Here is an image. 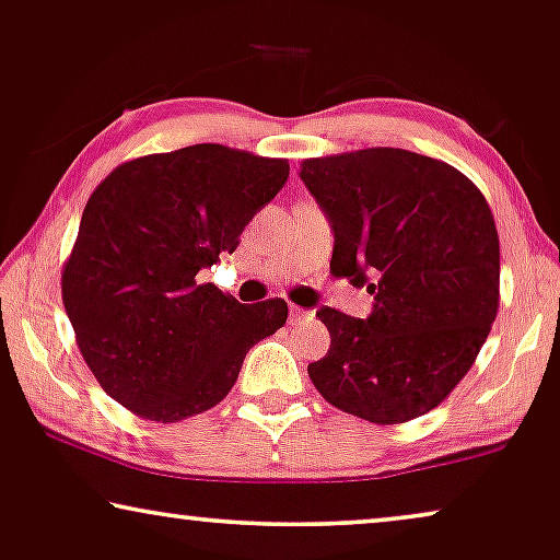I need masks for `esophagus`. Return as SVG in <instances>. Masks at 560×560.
I'll use <instances>...</instances> for the list:
<instances>
[{"mask_svg":"<svg viewBox=\"0 0 560 560\" xmlns=\"http://www.w3.org/2000/svg\"><path fill=\"white\" fill-rule=\"evenodd\" d=\"M312 319H314V312H306V308L291 306V312H289V322L294 324V327H302V324H308Z\"/></svg>","mask_w":560,"mask_h":560,"instance_id":"34e87169","label":"esophagus"}]
</instances>
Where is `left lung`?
Returning <instances> with one entry per match:
<instances>
[{"label":"left lung","mask_w":560,"mask_h":560,"mask_svg":"<svg viewBox=\"0 0 560 560\" xmlns=\"http://www.w3.org/2000/svg\"><path fill=\"white\" fill-rule=\"evenodd\" d=\"M299 178L329 219L331 273L374 294L354 319L322 306L331 345L308 364L329 405L397 424L455 389L498 314L500 246L472 180L402 148L308 158Z\"/></svg>","instance_id":"1"}]
</instances>
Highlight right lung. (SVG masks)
<instances>
[{
	"label": "right lung",
	"mask_w": 560,
	"mask_h": 560,
	"mask_svg": "<svg viewBox=\"0 0 560 560\" xmlns=\"http://www.w3.org/2000/svg\"><path fill=\"white\" fill-rule=\"evenodd\" d=\"M287 178L283 158L200 143L122 163L90 196L62 302L88 366L130 412L178 422L211 410L248 349L287 324L283 299L238 304L198 283Z\"/></svg>",
	"instance_id": "1"
}]
</instances>
